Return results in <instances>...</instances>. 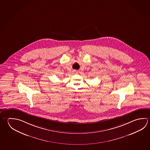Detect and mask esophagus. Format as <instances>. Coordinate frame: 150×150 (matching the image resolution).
<instances>
[{"label": "esophagus", "instance_id": "34e87169", "mask_svg": "<svg viewBox=\"0 0 150 150\" xmlns=\"http://www.w3.org/2000/svg\"><path fill=\"white\" fill-rule=\"evenodd\" d=\"M74 73L75 74H77L78 73V71H74Z\"/></svg>", "mask_w": 150, "mask_h": 150}]
</instances>
